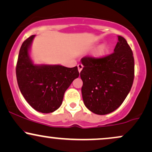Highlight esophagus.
Masks as SVG:
<instances>
[{
	"instance_id": "34e87169",
	"label": "esophagus",
	"mask_w": 152,
	"mask_h": 152,
	"mask_svg": "<svg viewBox=\"0 0 152 152\" xmlns=\"http://www.w3.org/2000/svg\"><path fill=\"white\" fill-rule=\"evenodd\" d=\"M83 65H82V64H78V72H79V73L81 72L82 69H83Z\"/></svg>"
}]
</instances>
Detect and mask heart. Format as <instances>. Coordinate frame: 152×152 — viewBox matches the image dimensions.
I'll use <instances>...</instances> for the list:
<instances>
[{"label":"heart","instance_id":"b5f03b06","mask_svg":"<svg viewBox=\"0 0 152 152\" xmlns=\"http://www.w3.org/2000/svg\"><path fill=\"white\" fill-rule=\"evenodd\" d=\"M107 51H108V48H106L105 46H102V47L99 48L98 51L96 52V56H98V57L103 56H104L106 53H107Z\"/></svg>","mask_w":152,"mask_h":152}]
</instances>
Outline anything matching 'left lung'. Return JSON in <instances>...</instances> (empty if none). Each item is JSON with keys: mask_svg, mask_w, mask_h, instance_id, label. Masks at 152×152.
<instances>
[{"mask_svg": "<svg viewBox=\"0 0 152 152\" xmlns=\"http://www.w3.org/2000/svg\"><path fill=\"white\" fill-rule=\"evenodd\" d=\"M118 40L112 53L81 58L82 97L87 109L96 114L105 115L118 109L133 84V52L124 38L118 36Z\"/></svg>", "mask_w": 152, "mask_h": 152, "instance_id": "obj_1", "label": "left lung"}]
</instances>
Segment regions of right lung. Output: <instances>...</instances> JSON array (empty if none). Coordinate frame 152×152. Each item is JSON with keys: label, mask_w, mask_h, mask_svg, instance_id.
<instances>
[{"label": "right lung", "mask_w": 152, "mask_h": 152, "mask_svg": "<svg viewBox=\"0 0 152 152\" xmlns=\"http://www.w3.org/2000/svg\"><path fill=\"white\" fill-rule=\"evenodd\" d=\"M34 35L23 43L16 64L17 81L22 95L31 107L41 113H51L61 105L64 95L79 76L77 66L34 65L28 50Z\"/></svg>", "instance_id": "add662e5"}]
</instances>
